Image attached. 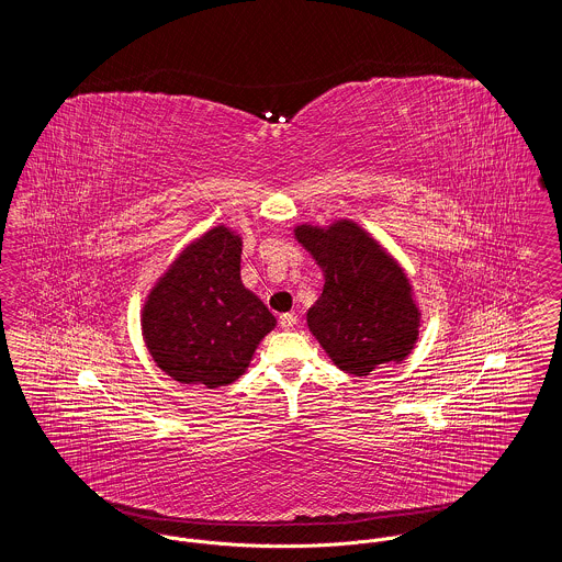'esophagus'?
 <instances>
[{
	"label": "esophagus",
	"mask_w": 562,
	"mask_h": 562,
	"mask_svg": "<svg viewBox=\"0 0 562 562\" xmlns=\"http://www.w3.org/2000/svg\"><path fill=\"white\" fill-rule=\"evenodd\" d=\"M294 324H296V316H294L293 312H286V314L280 316V326L282 328H293Z\"/></svg>",
	"instance_id": "esophagus-1"
}]
</instances>
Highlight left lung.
<instances>
[{
    "label": "left lung",
    "mask_w": 562,
    "mask_h": 562,
    "mask_svg": "<svg viewBox=\"0 0 562 562\" xmlns=\"http://www.w3.org/2000/svg\"><path fill=\"white\" fill-rule=\"evenodd\" d=\"M294 238L312 252L324 289L307 326L328 358L356 376L402 362L419 339L422 312L401 263L358 223L296 225Z\"/></svg>",
    "instance_id": "8db88e82"
}]
</instances>
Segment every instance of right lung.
Listing matches in <instances>:
<instances>
[{"instance_id":"right-lung-1","label":"right lung","mask_w":562,"mask_h":562,"mask_svg":"<svg viewBox=\"0 0 562 562\" xmlns=\"http://www.w3.org/2000/svg\"><path fill=\"white\" fill-rule=\"evenodd\" d=\"M241 238L216 225L164 271L140 328L154 362L179 383L216 390L240 376L276 318L240 278Z\"/></svg>"}]
</instances>
